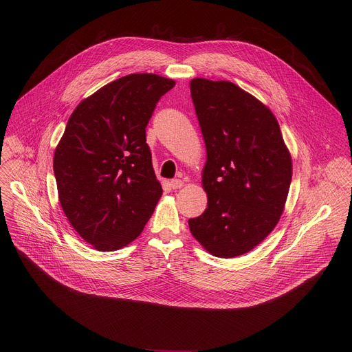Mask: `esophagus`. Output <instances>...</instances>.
<instances>
[{"label":"esophagus","instance_id":"34e87169","mask_svg":"<svg viewBox=\"0 0 352 352\" xmlns=\"http://www.w3.org/2000/svg\"><path fill=\"white\" fill-rule=\"evenodd\" d=\"M184 186V182L181 179H173L171 181V188L173 189H181Z\"/></svg>","mask_w":352,"mask_h":352}]
</instances>
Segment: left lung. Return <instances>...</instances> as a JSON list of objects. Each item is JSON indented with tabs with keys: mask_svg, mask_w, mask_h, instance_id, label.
Here are the masks:
<instances>
[{
	"mask_svg": "<svg viewBox=\"0 0 352 352\" xmlns=\"http://www.w3.org/2000/svg\"><path fill=\"white\" fill-rule=\"evenodd\" d=\"M190 97L208 152V208L188 224L212 255L230 259L254 249L278 223L291 157L273 113L236 85L196 78Z\"/></svg>",
	"mask_w": 352,
	"mask_h": 352,
	"instance_id": "8db88e82",
	"label": "left lung"
}]
</instances>
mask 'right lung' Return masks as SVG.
<instances>
[{"mask_svg":"<svg viewBox=\"0 0 352 352\" xmlns=\"http://www.w3.org/2000/svg\"><path fill=\"white\" fill-rule=\"evenodd\" d=\"M175 86L153 74L122 76L75 109L56 148L60 204L75 231L98 250L132 242L163 193L146 126Z\"/></svg>","mask_w":352,"mask_h":352,"instance_id":"1","label":"right lung"}]
</instances>
